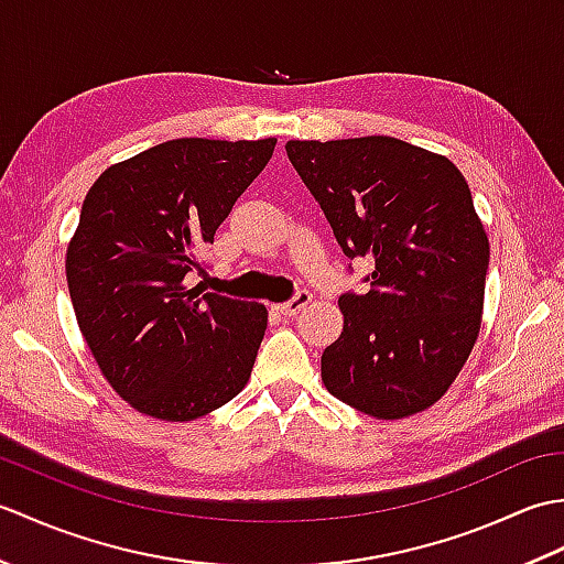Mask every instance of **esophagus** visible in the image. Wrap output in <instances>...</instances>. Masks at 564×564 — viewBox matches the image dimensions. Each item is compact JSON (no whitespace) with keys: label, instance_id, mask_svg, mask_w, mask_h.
Here are the masks:
<instances>
[{"label":"esophagus","instance_id":"34e87169","mask_svg":"<svg viewBox=\"0 0 564 564\" xmlns=\"http://www.w3.org/2000/svg\"><path fill=\"white\" fill-rule=\"evenodd\" d=\"M310 301H313V293H310V291H297L293 295V301L283 303V305H279L275 310H279V313L285 315V317H295L297 313H301V310H305L310 305Z\"/></svg>","mask_w":564,"mask_h":564}]
</instances>
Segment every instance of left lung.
Masks as SVG:
<instances>
[{
    "label": "left lung",
    "instance_id": "8db88e82",
    "mask_svg": "<svg viewBox=\"0 0 564 564\" xmlns=\"http://www.w3.org/2000/svg\"><path fill=\"white\" fill-rule=\"evenodd\" d=\"M285 152L341 251L373 261L344 293L322 382L354 410L404 419L436 404L480 337L489 239L448 158L388 135L289 140Z\"/></svg>",
    "mask_w": 564,
    "mask_h": 564
}]
</instances>
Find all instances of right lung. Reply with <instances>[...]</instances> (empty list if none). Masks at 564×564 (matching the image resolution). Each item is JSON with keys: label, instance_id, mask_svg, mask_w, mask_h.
Returning <instances> with one entry per match:
<instances>
[{"label": "right lung", "instance_id": "obj_1", "mask_svg": "<svg viewBox=\"0 0 564 564\" xmlns=\"http://www.w3.org/2000/svg\"><path fill=\"white\" fill-rule=\"evenodd\" d=\"M273 148L166 140L111 164L84 198L67 289L94 361L133 410L194 422L247 386L267 307L191 289L188 275Z\"/></svg>", "mask_w": 564, "mask_h": 564}]
</instances>
